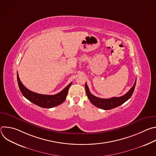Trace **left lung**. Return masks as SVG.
<instances>
[{"label": "left lung", "instance_id": "left-lung-1", "mask_svg": "<svg viewBox=\"0 0 156 156\" xmlns=\"http://www.w3.org/2000/svg\"><path fill=\"white\" fill-rule=\"evenodd\" d=\"M136 82V79L135 80L134 85L132 86V87L129 90V91L127 93H126L125 95L120 97H118V98L114 97L110 99H102V98L96 97L90 93L86 82L85 83L86 93L89 100L90 101V102L94 105L104 110H110V109L114 108L122 105L131 98L133 92H134Z\"/></svg>", "mask_w": 156, "mask_h": 156}]
</instances>
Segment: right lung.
I'll return each instance as SVG.
<instances>
[{
	"label": "right lung",
	"mask_w": 156,
	"mask_h": 156,
	"mask_svg": "<svg viewBox=\"0 0 156 156\" xmlns=\"http://www.w3.org/2000/svg\"><path fill=\"white\" fill-rule=\"evenodd\" d=\"M17 81L18 86L21 93L30 102L33 104L43 107V108H52L57 106L63 103L68 94L69 89L72 83H70L67 86L65 87L60 93L55 95H46L41 94L31 91L27 89L20 81L17 72Z\"/></svg>",
	"instance_id": "add662e5"
}]
</instances>
